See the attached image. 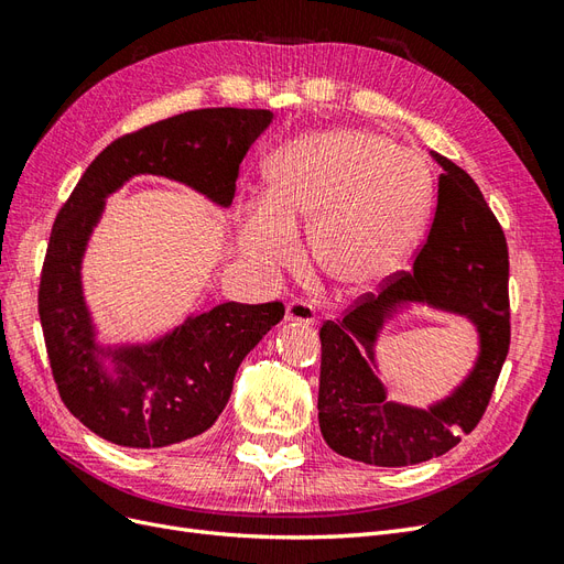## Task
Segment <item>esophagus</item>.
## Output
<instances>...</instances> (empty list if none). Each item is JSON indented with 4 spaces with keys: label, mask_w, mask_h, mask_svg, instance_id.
I'll return each instance as SVG.
<instances>
[{
    "label": "esophagus",
    "mask_w": 564,
    "mask_h": 564,
    "mask_svg": "<svg viewBox=\"0 0 564 564\" xmlns=\"http://www.w3.org/2000/svg\"><path fill=\"white\" fill-rule=\"evenodd\" d=\"M286 322H303V324H313L317 319L313 305L303 303V301H292L286 305V313H284Z\"/></svg>",
    "instance_id": "obj_1"
}]
</instances>
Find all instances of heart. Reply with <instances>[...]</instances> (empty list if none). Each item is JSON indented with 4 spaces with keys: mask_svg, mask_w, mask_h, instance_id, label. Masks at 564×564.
Segmentation results:
<instances>
[{
    "mask_svg": "<svg viewBox=\"0 0 564 564\" xmlns=\"http://www.w3.org/2000/svg\"><path fill=\"white\" fill-rule=\"evenodd\" d=\"M433 176L414 152L371 131L305 133L268 162L265 199L247 209L237 251L265 275L305 259L315 275L352 292L381 280L429 224Z\"/></svg>",
    "mask_w": 564,
    "mask_h": 564,
    "instance_id": "obj_1",
    "label": "heart"
}]
</instances>
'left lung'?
<instances>
[{
  "label": "left lung",
  "mask_w": 564,
  "mask_h": 564,
  "mask_svg": "<svg viewBox=\"0 0 564 564\" xmlns=\"http://www.w3.org/2000/svg\"><path fill=\"white\" fill-rule=\"evenodd\" d=\"M429 152L442 174L433 228L414 270L319 329L322 437L336 454L381 468L423 464L456 447L482 419L510 344L503 230L464 169ZM416 307L466 318L476 332L467 377L429 408L392 401L378 357L389 324Z\"/></svg>",
  "instance_id": "1"
}]
</instances>
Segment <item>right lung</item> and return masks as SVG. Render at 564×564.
I'll return each mask as SVG.
<instances>
[{
    "mask_svg": "<svg viewBox=\"0 0 564 564\" xmlns=\"http://www.w3.org/2000/svg\"><path fill=\"white\" fill-rule=\"evenodd\" d=\"M272 117L204 108L122 135L89 164L56 216L40 284L48 362L70 414L112 445L160 449L209 431L237 369L284 317V305L220 303L152 338L115 340L84 292V256L106 202L135 176H158L226 212L237 169Z\"/></svg>",
    "mask_w": 564,
    "mask_h": 564,
    "instance_id": "obj_1",
    "label": "right lung"
}]
</instances>
